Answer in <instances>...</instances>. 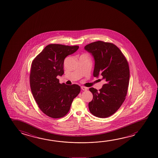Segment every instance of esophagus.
Listing matches in <instances>:
<instances>
[{
    "instance_id": "esophagus-1",
    "label": "esophagus",
    "mask_w": 158,
    "mask_h": 158,
    "mask_svg": "<svg viewBox=\"0 0 158 158\" xmlns=\"http://www.w3.org/2000/svg\"><path fill=\"white\" fill-rule=\"evenodd\" d=\"M81 89L83 90H88V88H86V87H85V86H81Z\"/></svg>"
}]
</instances>
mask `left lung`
I'll return each mask as SVG.
<instances>
[{
  "instance_id": "obj_1",
  "label": "left lung",
  "mask_w": 158,
  "mask_h": 158,
  "mask_svg": "<svg viewBox=\"0 0 158 158\" xmlns=\"http://www.w3.org/2000/svg\"><path fill=\"white\" fill-rule=\"evenodd\" d=\"M84 49L94 58V77H100L105 81L99 90L89 89L93 95L89 110L98 118L109 117L119 109L127 94L130 77L127 60L119 48L110 43L93 42Z\"/></svg>"
}]
</instances>
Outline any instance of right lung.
I'll use <instances>...</instances> for the list:
<instances>
[{
    "label": "right lung",
    "mask_w": 158,
    "mask_h": 158,
    "mask_svg": "<svg viewBox=\"0 0 158 158\" xmlns=\"http://www.w3.org/2000/svg\"><path fill=\"white\" fill-rule=\"evenodd\" d=\"M79 46L49 44L36 56L31 64V91L40 109L52 118L65 116L73 100L80 91L77 84H60L57 76L64 74V61Z\"/></svg>",
    "instance_id": "obj_1"
}]
</instances>
